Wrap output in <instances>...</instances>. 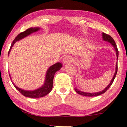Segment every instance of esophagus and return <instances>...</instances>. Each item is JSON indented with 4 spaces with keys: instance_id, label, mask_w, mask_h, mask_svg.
I'll use <instances>...</instances> for the list:
<instances>
[{
    "instance_id": "34e87169",
    "label": "esophagus",
    "mask_w": 127,
    "mask_h": 127,
    "mask_svg": "<svg viewBox=\"0 0 127 127\" xmlns=\"http://www.w3.org/2000/svg\"><path fill=\"white\" fill-rule=\"evenodd\" d=\"M72 60H73V59H72L71 57L68 56H65L63 57V63L64 64H67L68 63L71 62Z\"/></svg>"
}]
</instances>
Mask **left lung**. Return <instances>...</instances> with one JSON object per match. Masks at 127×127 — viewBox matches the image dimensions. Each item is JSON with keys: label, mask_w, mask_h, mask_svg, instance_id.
Masks as SVG:
<instances>
[{"label": "left lung", "mask_w": 127, "mask_h": 127, "mask_svg": "<svg viewBox=\"0 0 127 127\" xmlns=\"http://www.w3.org/2000/svg\"><path fill=\"white\" fill-rule=\"evenodd\" d=\"M102 39H103L104 41H108V42L110 43L111 44L113 45V47H114L115 52H116L117 59V60H118V49H117L116 43H115V41L114 40V39L113 38H112L111 36H110V35H108V34H105V33H102ZM117 70H118V65H117V63L116 68H115V72L113 78H112L111 81V82H110V84H109L108 86H107V87L105 88V89H104L103 90H102L101 91H99V92H97V93H90L83 92V91L78 90H77V89H75V91H76V93H77L78 94H80V95H84V96H87V97H94V96H98V95H101V94H103V93H105V91H106L107 90H108L109 88L110 87V86H111L112 84H113L114 80L115 77H116Z\"/></svg>", "instance_id": "8db88e82"}]
</instances>
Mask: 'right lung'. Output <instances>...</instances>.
<instances>
[{
	"mask_svg": "<svg viewBox=\"0 0 127 127\" xmlns=\"http://www.w3.org/2000/svg\"><path fill=\"white\" fill-rule=\"evenodd\" d=\"M40 30L39 28H31L27 29L26 31L22 32L20 34L17 35V36L16 37V38H14L13 41L12 43V45H11L10 50L9 51V53H10L11 49L14 43H15L16 41L20 40L22 39V38L26 37V36H29L32 33H34V32H37L38 30ZM62 64L61 63H57L54 64L52 66H50L47 70V73H46V78H45V81L44 84L41 87L38 88L37 90H35L33 91H28V90H25L21 89L20 88H19L18 87L16 86V85L13 83V84L14 85V86L15 87V88L17 90H18L19 92H20L22 95L27 97L29 98H38L40 97H43L44 96L47 95L49 93L52 91V88H53V78L54 74H55L56 72L59 71L60 69L62 68ZM10 75V74H9ZM10 78L11 80H12V78H11V77L10 75Z\"/></svg>",
	"mask_w": 127,
	"mask_h": 127,
	"instance_id": "1",
	"label": "right lung"
}]
</instances>
